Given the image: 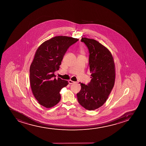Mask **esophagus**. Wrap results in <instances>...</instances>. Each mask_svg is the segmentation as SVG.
<instances>
[{
  "label": "esophagus",
  "mask_w": 146,
  "mask_h": 146,
  "mask_svg": "<svg viewBox=\"0 0 146 146\" xmlns=\"http://www.w3.org/2000/svg\"><path fill=\"white\" fill-rule=\"evenodd\" d=\"M74 83H75L74 81H73L71 80H69V83L70 84H74Z\"/></svg>",
  "instance_id": "obj_1"
}]
</instances>
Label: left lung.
Segmentation results:
<instances>
[{"instance_id": "left-lung-1", "label": "left lung", "mask_w": 146, "mask_h": 146, "mask_svg": "<svg viewBox=\"0 0 146 146\" xmlns=\"http://www.w3.org/2000/svg\"><path fill=\"white\" fill-rule=\"evenodd\" d=\"M89 50V68L92 78L87 85L80 83L77 94L81 105L89 111L99 108L105 103L113 87L115 78L114 60L110 51L96 40L82 37Z\"/></svg>"}]
</instances>
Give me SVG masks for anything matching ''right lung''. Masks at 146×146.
<instances>
[{"label":"right lung","instance_id":"right-lung-1","mask_svg":"<svg viewBox=\"0 0 146 146\" xmlns=\"http://www.w3.org/2000/svg\"><path fill=\"white\" fill-rule=\"evenodd\" d=\"M78 40L57 36L44 42L36 51L30 68L31 87L35 99L44 107H52L60 100L59 92L69 83L59 77L56 79L54 73L59 70L68 49Z\"/></svg>","mask_w":146,"mask_h":146}]
</instances>
